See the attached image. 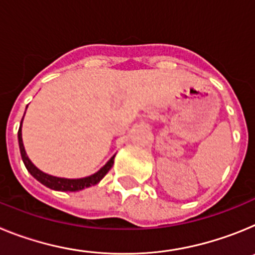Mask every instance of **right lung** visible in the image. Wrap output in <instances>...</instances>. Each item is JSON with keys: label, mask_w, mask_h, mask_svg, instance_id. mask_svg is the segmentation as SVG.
<instances>
[{"label": "right lung", "mask_w": 255, "mask_h": 255, "mask_svg": "<svg viewBox=\"0 0 255 255\" xmlns=\"http://www.w3.org/2000/svg\"><path fill=\"white\" fill-rule=\"evenodd\" d=\"M22 120H24V116H22ZM21 120V124H22ZM17 139H19V147H20V153H21V158L24 164H25L26 170L30 172V175L34 179H37L40 184H43L47 188L52 189V190L57 191H79L83 190L85 188H89V186H93L96 184L101 181L103 177L106 176V173L111 170L112 164H114V158L115 155H112L110 161L103 166L101 170L97 171L96 173L91 175V176L82 177V179H66V177H57L52 176L48 173L40 171L39 168L35 166L33 162L29 159L28 154L25 152V148H24V143H22V134H21V125L19 128V132H17Z\"/></svg>", "instance_id": "add662e5"}]
</instances>
